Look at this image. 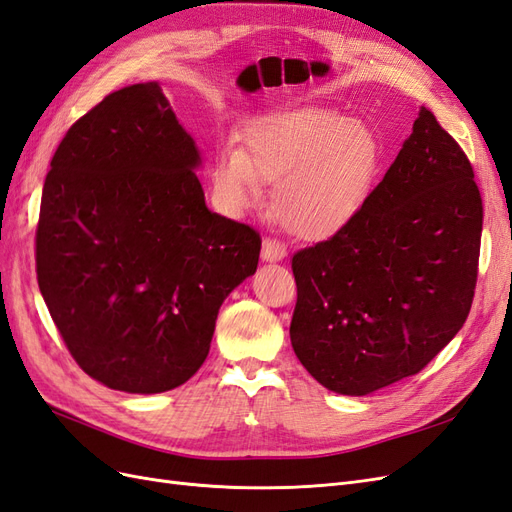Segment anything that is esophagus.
<instances>
[{"instance_id":"obj_1","label":"esophagus","mask_w":512,"mask_h":512,"mask_svg":"<svg viewBox=\"0 0 512 512\" xmlns=\"http://www.w3.org/2000/svg\"><path fill=\"white\" fill-rule=\"evenodd\" d=\"M288 256L286 252V245H282L280 241H273V239H265L262 241V252L260 258L265 262H280Z\"/></svg>"}]
</instances>
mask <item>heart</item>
I'll list each match as a JSON object with an SVG mask.
<instances>
[{
	"label": "heart",
	"mask_w": 512,
	"mask_h": 512,
	"mask_svg": "<svg viewBox=\"0 0 512 512\" xmlns=\"http://www.w3.org/2000/svg\"><path fill=\"white\" fill-rule=\"evenodd\" d=\"M380 162V141L365 123L329 108H299L252 121L241 149L215 158L211 179L232 213L260 205V183L275 185V220L294 237L322 241L363 209Z\"/></svg>",
	"instance_id": "1"
}]
</instances>
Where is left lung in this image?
I'll use <instances>...</instances> for the list:
<instances>
[{
	"instance_id": "left-lung-1",
	"label": "left lung",
	"mask_w": 512,
	"mask_h": 512,
	"mask_svg": "<svg viewBox=\"0 0 512 512\" xmlns=\"http://www.w3.org/2000/svg\"><path fill=\"white\" fill-rule=\"evenodd\" d=\"M480 230L466 153L421 106L356 218L292 256L290 342L301 365L350 397L418 374L470 314Z\"/></svg>"
}]
</instances>
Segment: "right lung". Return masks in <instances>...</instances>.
I'll return each mask as SVG.
<instances>
[{
    "instance_id": "right-lung-1",
    "label": "right lung",
    "mask_w": 512,
    "mask_h": 512,
    "mask_svg": "<svg viewBox=\"0 0 512 512\" xmlns=\"http://www.w3.org/2000/svg\"><path fill=\"white\" fill-rule=\"evenodd\" d=\"M200 166L158 81L106 96L51 160L38 286L76 363L108 389L188 382L224 299L256 273L258 232L207 207Z\"/></svg>"
}]
</instances>
